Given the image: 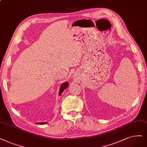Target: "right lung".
<instances>
[{
	"label": "right lung",
	"mask_w": 147,
	"mask_h": 147,
	"mask_svg": "<svg viewBox=\"0 0 147 147\" xmlns=\"http://www.w3.org/2000/svg\"><path fill=\"white\" fill-rule=\"evenodd\" d=\"M69 86V84L68 82H65L63 84H62L61 87H60L59 89V95L61 96L62 93V92L65 90H66L67 88ZM47 123V122H37V124H40V125H43V124H46Z\"/></svg>",
	"instance_id": "add662e5"
}]
</instances>
